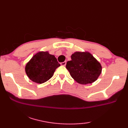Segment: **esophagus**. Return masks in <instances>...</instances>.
Masks as SVG:
<instances>
[{
	"mask_svg": "<svg viewBox=\"0 0 128 128\" xmlns=\"http://www.w3.org/2000/svg\"><path fill=\"white\" fill-rule=\"evenodd\" d=\"M66 64V62H62L60 63V65L62 66H65Z\"/></svg>",
	"mask_w": 128,
	"mask_h": 128,
	"instance_id": "1",
	"label": "esophagus"
}]
</instances>
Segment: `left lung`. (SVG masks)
<instances>
[{"label": "left lung", "mask_w": 128, "mask_h": 128, "mask_svg": "<svg viewBox=\"0 0 128 128\" xmlns=\"http://www.w3.org/2000/svg\"><path fill=\"white\" fill-rule=\"evenodd\" d=\"M71 58L72 60L66 62V68L77 82L86 85L97 80L102 72V66L90 53L76 52Z\"/></svg>", "instance_id": "left-lung-1"}]
</instances>
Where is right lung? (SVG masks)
I'll list each match as a JSON object with an SVG mask.
<instances>
[{
	"label": "right lung",
	"instance_id": "right-lung-1",
	"mask_svg": "<svg viewBox=\"0 0 128 128\" xmlns=\"http://www.w3.org/2000/svg\"><path fill=\"white\" fill-rule=\"evenodd\" d=\"M60 65L54 55L48 52L37 53L26 64L25 72L28 78L37 84H42L53 76L54 72Z\"/></svg>",
	"mask_w": 128,
	"mask_h": 128
}]
</instances>
